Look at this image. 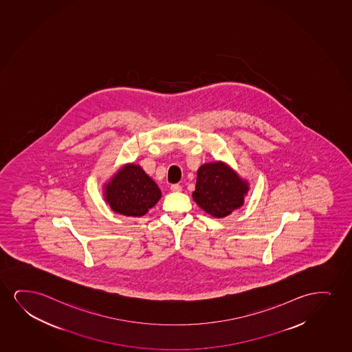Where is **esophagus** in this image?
I'll list each match as a JSON object with an SVG mask.
<instances>
[{
	"mask_svg": "<svg viewBox=\"0 0 352 352\" xmlns=\"http://www.w3.org/2000/svg\"><path fill=\"white\" fill-rule=\"evenodd\" d=\"M170 190L173 192H180L182 191V186L179 184H173V185H170Z\"/></svg>",
	"mask_w": 352,
	"mask_h": 352,
	"instance_id": "1",
	"label": "esophagus"
}]
</instances>
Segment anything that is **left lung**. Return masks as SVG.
<instances>
[{
  "mask_svg": "<svg viewBox=\"0 0 352 352\" xmlns=\"http://www.w3.org/2000/svg\"><path fill=\"white\" fill-rule=\"evenodd\" d=\"M250 191V183L223 161L201 164L197 170L193 201L201 210L223 219L240 209Z\"/></svg>",
  "mask_w": 352,
  "mask_h": 352,
  "instance_id": "left-lung-1",
  "label": "left lung"
}]
</instances>
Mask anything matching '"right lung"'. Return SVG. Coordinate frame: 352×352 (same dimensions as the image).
<instances>
[{"label": "right lung", "instance_id": "1", "mask_svg": "<svg viewBox=\"0 0 352 352\" xmlns=\"http://www.w3.org/2000/svg\"><path fill=\"white\" fill-rule=\"evenodd\" d=\"M104 198L111 209L128 217H141L155 206L161 191L140 164H125L104 185Z\"/></svg>", "mask_w": 352, "mask_h": 352}]
</instances>
